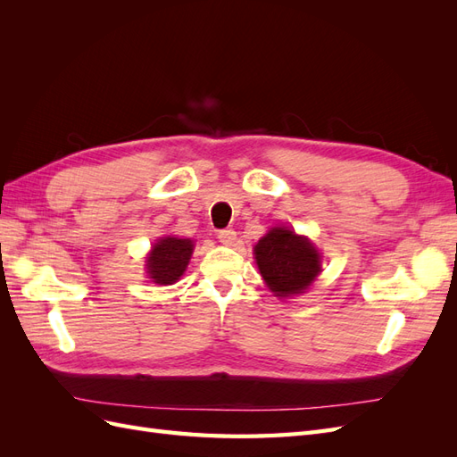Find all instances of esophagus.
Masks as SVG:
<instances>
[{
	"instance_id": "1",
	"label": "esophagus",
	"mask_w": 457,
	"mask_h": 457,
	"mask_svg": "<svg viewBox=\"0 0 457 457\" xmlns=\"http://www.w3.org/2000/svg\"><path fill=\"white\" fill-rule=\"evenodd\" d=\"M217 238L220 244L232 245L234 240H237V232H234L232 228H220V230H217Z\"/></svg>"
}]
</instances>
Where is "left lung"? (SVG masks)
Returning a JSON list of instances; mask_svg holds the SVG:
<instances>
[{"instance_id": "left-lung-1", "label": "left lung", "mask_w": 457, "mask_h": 457, "mask_svg": "<svg viewBox=\"0 0 457 457\" xmlns=\"http://www.w3.org/2000/svg\"><path fill=\"white\" fill-rule=\"evenodd\" d=\"M255 261L262 280L276 297L305 294L320 274V253L312 242L286 227H274L255 247Z\"/></svg>"}]
</instances>
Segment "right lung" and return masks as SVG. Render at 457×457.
<instances>
[{"label": "right lung", "mask_w": 457, "mask_h": 457, "mask_svg": "<svg viewBox=\"0 0 457 457\" xmlns=\"http://www.w3.org/2000/svg\"><path fill=\"white\" fill-rule=\"evenodd\" d=\"M192 252H195V242L190 238H160L146 257L148 278L160 286L175 284L187 270Z\"/></svg>", "instance_id": "obj_1"}]
</instances>
